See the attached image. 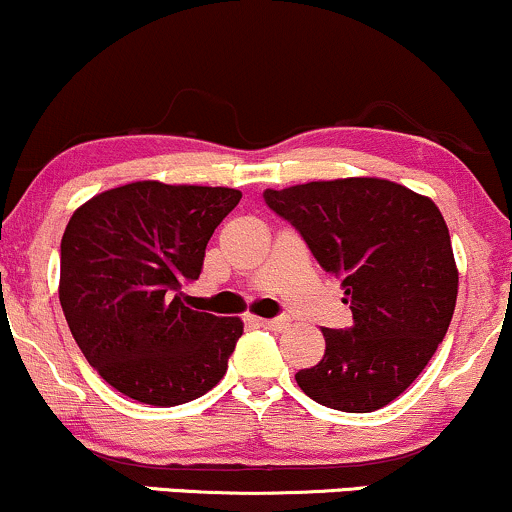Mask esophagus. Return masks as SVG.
<instances>
[{
    "instance_id": "34e87169",
    "label": "esophagus",
    "mask_w": 512,
    "mask_h": 512,
    "mask_svg": "<svg viewBox=\"0 0 512 512\" xmlns=\"http://www.w3.org/2000/svg\"><path fill=\"white\" fill-rule=\"evenodd\" d=\"M258 326L268 328V330H282L287 326V321L285 318H261V321H258Z\"/></svg>"
}]
</instances>
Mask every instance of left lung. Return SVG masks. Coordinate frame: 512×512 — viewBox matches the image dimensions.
<instances>
[{
	"mask_svg": "<svg viewBox=\"0 0 512 512\" xmlns=\"http://www.w3.org/2000/svg\"><path fill=\"white\" fill-rule=\"evenodd\" d=\"M263 198L342 280L354 318L345 330L323 328L326 354L297 371L299 388L340 412L381 410L422 374L453 318L458 268L441 210L376 177L266 189Z\"/></svg>",
	"mask_w": 512,
	"mask_h": 512,
	"instance_id": "8db88e82",
	"label": "left lung"
}]
</instances>
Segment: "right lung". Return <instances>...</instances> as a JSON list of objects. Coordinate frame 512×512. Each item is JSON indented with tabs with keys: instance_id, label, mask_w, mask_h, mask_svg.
<instances>
[{
	"instance_id": "add662e5",
	"label": "right lung",
	"mask_w": 512,
	"mask_h": 512,
	"mask_svg": "<svg viewBox=\"0 0 512 512\" xmlns=\"http://www.w3.org/2000/svg\"><path fill=\"white\" fill-rule=\"evenodd\" d=\"M239 198L227 186L134 182L71 215L59 302L83 357L126 398L184 405L225 376L244 323L189 309L184 285Z\"/></svg>"
}]
</instances>
